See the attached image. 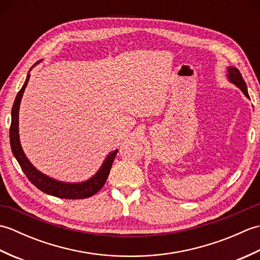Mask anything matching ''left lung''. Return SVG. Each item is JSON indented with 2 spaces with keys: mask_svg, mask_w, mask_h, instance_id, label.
Listing matches in <instances>:
<instances>
[{
  "mask_svg": "<svg viewBox=\"0 0 260 260\" xmlns=\"http://www.w3.org/2000/svg\"><path fill=\"white\" fill-rule=\"evenodd\" d=\"M228 79L231 82H233V84H235L237 87L240 88L241 91L245 93V96L247 98H249V95H248L246 82H245L244 78H242V76H241L240 71L238 69L235 68V67H228Z\"/></svg>",
  "mask_w": 260,
  "mask_h": 260,
  "instance_id": "1",
  "label": "left lung"
}]
</instances>
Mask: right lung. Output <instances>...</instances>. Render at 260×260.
<instances>
[{
  "label": "right lung",
  "instance_id": "right-lung-1",
  "mask_svg": "<svg viewBox=\"0 0 260 260\" xmlns=\"http://www.w3.org/2000/svg\"><path fill=\"white\" fill-rule=\"evenodd\" d=\"M39 62L40 61H38L37 63ZM29 79L30 74L26 76L25 82L15 97V101L12 107V113H11V116H12L10 126L11 150H12V153L15 156L16 161L19 162L22 171H23L26 178L29 179V181L33 185H36L39 190L47 193V194L61 199H86L96 194V193L104 186L105 182H106L110 172V168H112L115 156L116 154H117L118 150H115L112 153H109V155L105 159L101 169L98 170V172L93 175L92 178L85 182H81V183H67V182H60L49 178V176L41 173L40 171H38L33 167L25 156V154L21 147L19 137V109L22 96H23V92Z\"/></svg>",
  "mask_w": 260,
  "mask_h": 260
}]
</instances>
